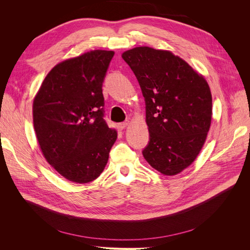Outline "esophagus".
Listing matches in <instances>:
<instances>
[{"instance_id":"obj_1","label":"esophagus","mask_w":250,"mask_h":250,"mask_svg":"<svg viewBox=\"0 0 250 250\" xmlns=\"http://www.w3.org/2000/svg\"><path fill=\"white\" fill-rule=\"evenodd\" d=\"M129 124H130V121H126V122H123V123H121V124H119V127H120V129H125V128L127 127V126H129Z\"/></svg>"}]
</instances>
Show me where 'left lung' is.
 Masks as SVG:
<instances>
[{
    "label": "left lung",
    "mask_w": 250,
    "mask_h": 250,
    "mask_svg": "<svg viewBox=\"0 0 250 250\" xmlns=\"http://www.w3.org/2000/svg\"><path fill=\"white\" fill-rule=\"evenodd\" d=\"M122 57L146 102L150 141L143 155L164 175H176L196 160L207 140L213 115L208 83L171 51L137 47Z\"/></svg>",
    "instance_id": "8db88e82"
}]
</instances>
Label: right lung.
Returning <instances> with one entry per match:
<instances>
[{
	"instance_id": "add662e5",
	"label": "right lung",
	"mask_w": 250,
	"mask_h": 250,
	"mask_svg": "<svg viewBox=\"0 0 250 250\" xmlns=\"http://www.w3.org/2000/svg\"><path fill=\"white\" fill-rule=\"evenodd\" d=\"M113 51L93 50L48 73L33 100V125L46 161L65 179L99 177L118 132L103 119L102 83Z\"/></svg>"
}]
</instances>
